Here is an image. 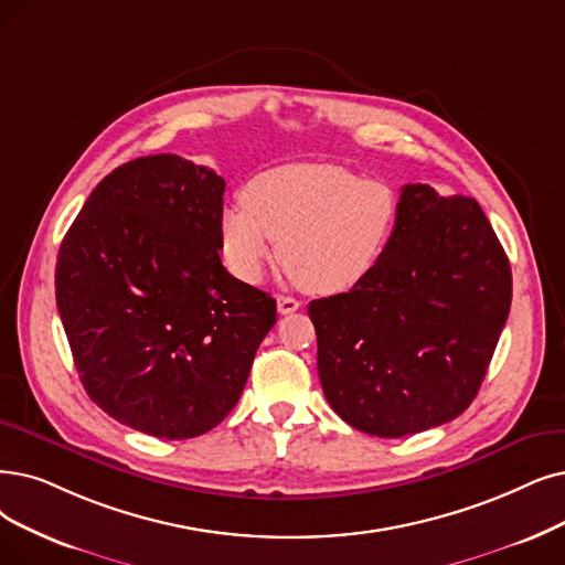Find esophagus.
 <instances>
[{"mask_svg": "<svg viewBox=\"0 0 565 565\" xmlns=\"http://www.w3.org/2000/svg\"><path fill=\"white\" fill-rule=\"evenodd\" d=\"M301 308V301L295 297H278V312L280 315H289V312H297Z\"/></svg>", "mask_w": 565, "mask_h": 565, "instance_id": "obj_1", "label": "esophagus"}]
</instances>
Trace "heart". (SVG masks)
I'll return each instance as SVG.
<instances>
[{"instance_id":"obj_1","label":"heart","mask_w":565,"mask_h":565,"mask_svg":"<svg viewBox=\"0 0 565 565\" xmlns=\"http://www.w3.org/2000/svg\"><path fill=\"white\" fill-rule=\"evenodd\" d=\"M243 205L220 217L232 274L253 285L274 257L315 295H341L364 282L385 257L398 220V194L382 180L335 164H285L255 175Z\"/></svg>"}]
</instances>
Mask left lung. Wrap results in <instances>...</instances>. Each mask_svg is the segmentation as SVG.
Returning a JSON list of instances; mask_svg holds the SVG:
<instances>
[{
    "label": "left lung",
    "instance_id": "obj_1",
    "mask_svg": "<svg viewBox=\"0 0 565 565\" xmlns=\"http://www.w3.org/2000/svg\"><path fill=\"white\" fill-rule=\"evenodd\" d=\"M510 301V262L478 201L405 185L373 274L308 306L329 405L380 438L452 422L478 396Z\"/></svg>",
    "mask_w": 565,
    "mask_h": 565
}]
</instances>
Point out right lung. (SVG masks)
<instances>
[{
    "instance_id": "right-lung-1",
    "label": "right lung",
    "mask_w": 565,
    "mask_h": 565,
    "mask_svg": "<svg viewBox=\"0 0 565 565\" xmlns=\"http://www.w3.org/2000/svg\"><path fill=\"white\" fill-rule=\"evenodd\" d=\"M224 178L178 154L110 171L66 232L55 299L87 396L185 440L232 413L276 299L222 266Z\"/></svg>"
}]
</instances>
